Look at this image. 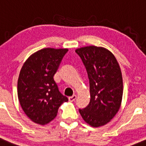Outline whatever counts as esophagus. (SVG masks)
I'll use <instances>...</instances> for the list:
<instances>
[{
    "mask_svg": "<svg viewBox=\"0 0 146 146\" xmlns=\"http://www.w3.org/2000/svg\"><path fill=\"white\" fill-rule=\"evenodd\" d=\"M76 99V95H73V96H70V97H69V101L70 102L75 101Z\"/></svg>",
    "mask_w": 146,
    "mask_h": 146,
    "instance_id": "esophagus-1",
    "label": "esophagus"
}]
</instances>
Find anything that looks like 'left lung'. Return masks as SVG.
<instances>
[{
	"instance_id": "1",
	"label": "left lung",
	"mask_w": 146,
	"mask_h": 146,
	"mask_svg": "<svg viewBox=\"0 0 146 146\" xmlns=\"http://www.w3.org/2000/svg\"><path fill=\"white\" fill-rule=\"evenodd\" d=\"M86 68L90 83V102L79 109L85 122L93 127L107 124L120 108L123 93L122 73L114 56L109 50L95 46L77 49Z\"/></svg>"
}]
</instances>
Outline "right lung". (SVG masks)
Returning a JSON list of instances; mask_svg holds the SVG:
<instances>
[{
    "mask_svg": "<svg viewBox=\"0 0 146 146\" xmlns=\"http://www.w3.org/2000/svg\"><path fill=\"white\" fill-rule=\"evenodd\" d=\"M67 49L44 48L30 56L21 70L18 96L23 111L33 122L44 125L57 115L67 96L59 91L53 76Z\"/></svg>",
    "mask_w": 146,
    "mask_h": 146,
    "instance_id": "right-lung-1",
    "label": "right lung"
}]
</instances>
